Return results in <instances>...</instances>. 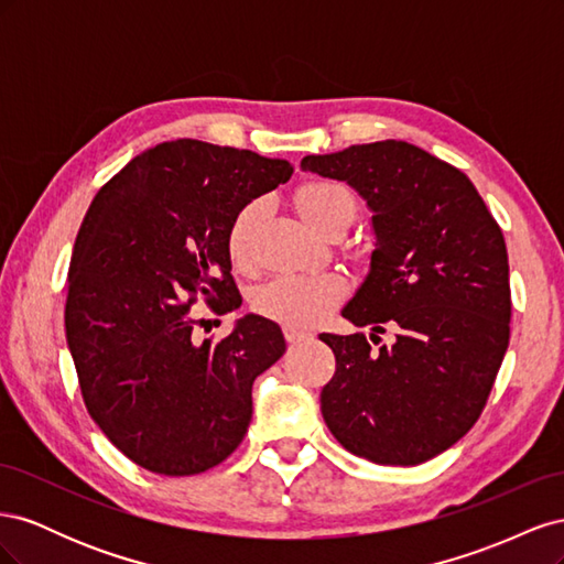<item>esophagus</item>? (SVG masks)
Returning a JSON list of instances; mask_svg holds the SVG:
<instances>
[{"label":"esophagus","instance_id":"34e87169","mask_svg":"<svg viewBox=\"0 0 564 564\" xmlns=\"http://www.w3.org/2000/svg\"><path fill=\"white\" fill-rule=\"evenodd\" d=\"M311 336H313L311 332H303V329H296V327H284L286 344H301V340L311 338Z\"/></svg>","mask_w":564,"mask_h":564}]
</instances>
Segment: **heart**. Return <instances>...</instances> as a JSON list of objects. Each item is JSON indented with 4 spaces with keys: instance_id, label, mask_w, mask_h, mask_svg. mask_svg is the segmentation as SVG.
I'll return each instance as SVG.
<instances>
[{
    "instance_id": "obj_1",
    "label": "heart",
    "mask_w": 564,
    "mask_h": 564,
    "mask_svg": "<svg viewBox=\"0 0 564 564\" xmlns=\"http://www.w3.org/2000/svg\"><path fill=\"white\" fill-rule=\"evenodd\" d=\"M296 209L305 218V224L317 232H324L340 214H355V199L348 187L317 181L303 185L296 193ZM259 212L261 207L256 202L247 204L237 212L228 228V256L237 270L249 268L251 235L256 220H259ZM340 296H344V280L334 272H315V275L286 272V275L272 278L256 289L253 308L268 319L286 324V327L305 329L327 315Z\"/></svg>"
}]
</instances>
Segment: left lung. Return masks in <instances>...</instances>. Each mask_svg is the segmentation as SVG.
Instances as JSON below:
<instances>
[{
  "mask_svg": "<svg viewBox=\"0 0 564 564\" xmlns=\"http://www.w3.org/2000/svg\"><path fill=\"white\" fill-rule=\"evenodd\" d=\"M346 181L371 216L369 272L344 308L355 327L319 334L336 371L322 416L348 452L381 466L423 464L480 419L510 338L503 232L470 178L412 143L377 141L301 160Z\"/></svg>",
  "mask_w": 564,
  "mask_h": 564,
  "instance_id": "8db88e82",
  "label": "left lung"
}]
</instances>
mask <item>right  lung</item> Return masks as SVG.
Returning a JSON list of instances; mask_svg holds the SVG:
<instances>
[{"label": "right lung", "instance_id": "add662e5", "mask_svg": "<svg viewBox=\"0 0 564 564\" xmlns=\"http://www.w3.org/2000/svg\"><path fill=\"white\" fill-rule=\"evenodd\" d=\"M292 174L286 160L178 139L133 158L84 216L67 270V348L91 419L141 468L197 475L245 440L253 379L280 360L284 336L245 315L218 344H195L191 308L197 299L240 308L228 228Z\"/></svg>", "mask_w": 564, "mask_h": 564}]
</instances>
